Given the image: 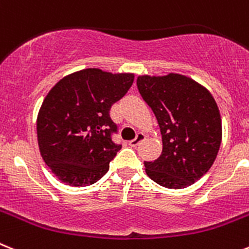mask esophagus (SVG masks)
<instances>
[{"label":"esophagus","mask_w":249,"mask_h":249,"mask_svg":"<svg viewBox=\"0 0 249 249\" xmlns=\"http://www.w3.org/2000/svg\"><path fill=\"white\" fill-rule=\"evenodd\" d=\"M145 139H146V136L143 135V133H137L136 139L132 140V141H129V146H131V147H137L141 142L145 141Z\"/></svg>","instance_id":"1"}]
</instances>
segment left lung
<instances>
[{
	"label": "left lung",
	"instance_id": "1",
	"mask_svg": "<svg viewBox=\"0 0 249 249\" xmlns=\"http://www.w3.org/2000/svg\"><path fill=\"white\" fill-rule=\"evenodd\" d=\"M137 88L156 116L162 152L145 162L146 174L159 185L184 189L209 171L222 142V118L215 99L189 76L140 75Z\"/></svg>",
	"mask_w": 249,
	"mask_h": 249
}]
</instances>
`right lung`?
Returning <instances> with one entry per match:
<instances>
[{
  "label": "right lung",
  "mask_w": 249,
  "mask_h": 249,
  "mask_svg": "<svg viewBox=\"0 0 249 249\" xmlns=\"http://www.w3.org/2000/svg\"><path fill=\"white\" fill-rule=\"evenodd\" d=\"M135 74L88 68L59 80L40 107L36 131L41 157L61 182L88 186L109 169L121 145L110 135L112 104L132 86Z\"/></svg>",
  "instance_id": "add662e5"
}]
</instances>
